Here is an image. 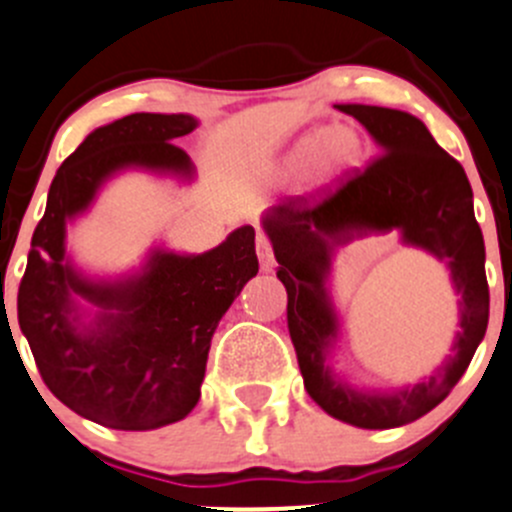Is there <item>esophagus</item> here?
<instances>
[{
  "instance_id": "esophagus-1",
  "label": "esophagus",
  "mask_w": 512,
  "mask_h": 512,
  "mask_svg": "<svg viewBox=\"0 0 512 512\" xmlns=\"http://www.w3.org/2000/svg\"><path fill=\"white\" fill-rule=\"evenodd\" d=\"M257 257H260L262 270L272 272V267H275V255H272V245L265 235H257Z\"/></svg>"
}]
</instances>
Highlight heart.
<instances>
[{
	"instance_id": "obj_1",
	"label": "heart",
	"mask_w": 512,
	"mask_h": 512,
	"mask_svg": "<svg viewBox=\"0 0 512 512\" xmlns=\"http://www.w3.org/2000/svg\"><path fill=\"white\" fill-rule=\"evenodd\" d=\"M357 155H360V145H357L355 132L342 124H332V127H315V130L302 132L285 152L280 165L285 172L305 170L312 165V180L317 185H330L355 165Z\"/></svg>"
}]
</instances>
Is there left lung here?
<instances>
[{"label":"left lung","instance_id":"8db88e82","mask_svg":"<svg viewBox=\"0 0 512 512\" xmlns=\"http://www.w3.org/2000/svg\"><path fill=\"white\" fill-rule=\"evenodd\" d=\"M370 132L382 155L335 195L310 205L290 197L262 215L277 277L287 290V327L305 390L327 415L365 430L408 425L443 403L468 370L488 330L490 292L485 242L463 165L448 155L418 117L370 104H337ZM401 232L451 270L459 332L434 375L395 391H362L331 370L339 318L329 295L334 250L367 234Z\"/></svg>","mask_w":512,"mask_h":512}]
</instances>
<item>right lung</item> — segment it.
I'll use <instances>...</instances> for the list:
<instances>
[{"label":"right lung","mask_w":512,"mask_h":512,"mask_svg":"<svg viewBox=\"0 0 512 512\" xmlns=\"http://www.w3.org/2000/svg\"><path fill=\"white\" fill-rule=\"evenodd\" d=\"M192 114L137 112L97 127L62 162L32 235L17 317L44 385L69 410L112 430H155L200 400L222 315L257 275L255 230L237 227L202 255L152 247L140 270L89 277L67 252V225L127 170L195 180L177 137Z\"/></svg>","instance_id":"right-lung-1"}]
</instances>
